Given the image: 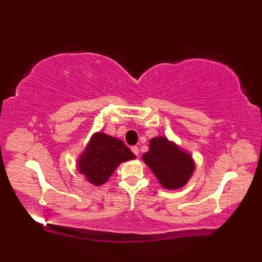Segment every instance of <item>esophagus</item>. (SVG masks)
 Wrapping results in <instances>:
<instances>
[{
	"instance_id": "obj_1",
	"label": "esophagus",
	"mask_w": 262,
	"mask_h": 262,
	"mask_svg": "<svg viewBox=\"0 0 262 262\" xmlns=\"http://www.w3.org/2000/svg\"><path fill=\"white\" fill-rule=\"evenodd\" d=\"M131 150H132V152H133L134 154H136L137 156H139V147H138V146H132V147H131Z\"/></svg>"
}]
</instances>
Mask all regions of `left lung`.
<instances>
[{
	"mask_svg": "<svg viewBox=\"0 0 262 262\" xmlns=\"http://www.w3.org/2000/svg\"><path fill=\"white\" fill-rule=\"evenodd\" d=\"M142 160L161 186L167 190L185 187L195 169L191 154L162 136L149 140L148 150L142 155Z\"/></svg>",
	"mask_w": 262,
	"mask_h": 262,
	"instance_id": "left-lung-1",
	"label": "left lung"
}]
</instances>
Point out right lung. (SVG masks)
Returning a JSON list of instances; mask_svg holds the SVG:
<instances>
[{
	"label": "right lung",
	"mask_w": 262,
	"mask_h": 262,
	"mask_svg": "<svg viewBox=\"0 0 262 262\" xmlns=\"http://www.w3.org/2000/svg\"><path fill=\"white\" fill-rule=\"evenodd\" d=\"M130 148L121 140L104 132H95L77 158V170L94 186L108 181L119 165L136 160Z\"/></svg>",
	"instance_id": "right-lung-1"
}]
</instances>
